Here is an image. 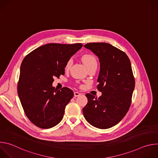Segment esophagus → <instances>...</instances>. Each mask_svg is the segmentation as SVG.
<instances>
[{
  "label": "esophagus",
  "instance_id": "esophagus-1",
  "mask_svg": "<svg viewBox=\"0 0 158 158\" xmlns=\"http://www.w3.org/2000/svg\"><path fill=\"white\" fill-rule=\"evenodd\" d=\"M74 96H75V97H78V96H79L81 94V93H78V92H74Z\"/></svg>",
  "mask_w": 158,
  "mask_h": 158
}]
</instances>
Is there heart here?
<instances>
[{"label": "heart", "mask_w": 158, "mask_h": 158, "mask_svg": "<svg viewBox=\"0 0 158 158\" xmlns=\"http://www.w3.org/2000/svg\"><path fill=\"white\" fill-rule=\"evenodd\" d=\"M82 60L83 62L84 63V64L87 66V68H89V67H91L93 65L98 64L96 58L93 55H91V54L84 55L82 57ZM72 62H73V60L71 59H69L68 60H67L65 64V69H69L72 64Z\"/></svg>", "instance_id": "heart-1"}]
</instances>
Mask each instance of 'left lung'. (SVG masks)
Returning <instances> with one entry per match:
<instances>
[{
	"mask_svg": "<svg viewBox=\"0 0 158 158\" xmlns=\"http://www.w3.org/2000/svg\"><path fill=\"white\" fill-rule=\"evenodd\" d=\"M84 46L99 59L97 88L102 95L97 98L85 94L88 102L83 114L92 126L108 129L123 119L131 104L135 80L131 62L124 52L107 43H87Z\"/></svg>",
	"mask_w": 158,
	"mask_h": 158,
	"instance_id": "1",
	"label": "left lung"
}]
</instances>
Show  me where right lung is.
<instances>
[{
  "mask_svg": "<svg viewBox=\"0 0 158 158\" xmlns=\"http://www.w3.org/2000/svg\"><path fill=\"white\" fill-rule=\"evenodd\" d=\"M82 47L81 43L44 45L27 54L20 65L17 93L28 119L42 129L62 119L65 107L74 96L68 87L57 91L54 78L64 75L67 61Z\"/></svg>",
  "mask_w": 158,
  "mask_h": 158,
  "instance_id": "right-lung-1",
  "label": "right lung"
}]
</instances>
